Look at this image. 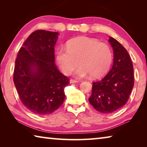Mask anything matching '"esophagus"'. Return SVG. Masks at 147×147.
<instances>
[{
    "label": "esophagus",
    "mask_w": 147,
    "mask_h": 147,
    "mask_svg": "<svg viewBox=\"0 0 147 147\" xmlns=\"http://www.w3.org/2000/svg\"><path fill=\"white\" fill-rule=\"evenodd\" d=\"M69 82H70V84H74V83L78 82V81H76V80H73V79H71Z\"/></svg>",
    "instance_id": "obj_1"
}]
</instances>
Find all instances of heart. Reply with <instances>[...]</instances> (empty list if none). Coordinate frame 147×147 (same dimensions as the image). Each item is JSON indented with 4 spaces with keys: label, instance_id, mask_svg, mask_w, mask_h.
Here are the masks:
<instances>
[{
    "label": "heart",
    "instance_id": "heart-1",
    "mask_svg": "<svg viewBox=\"0 0 147 147\" xmlns=\"http://www.w3.org/2000/svg\"><path fill=\"white\" fill-rule=\"evenodd\" d=\"M66 46L57 49L55 53L57 63L65 74L71 73L78 63L74 76L83 78L90 74L92 78H98L108 71L112 61L109 47L96 39L78 37L69 40Z\"/></svg>",
    "mask_w": 147,
    "mask_h": 147
}]
</instances>
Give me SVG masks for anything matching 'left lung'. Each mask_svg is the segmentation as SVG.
<instances>
[{
	"label": "left lung",
	"mask_w": 147,
	"mask_h": 147,
	"mask_svg": "<svg viewBox=\"0 0 147 147\" xmlns=\"http://www.w3.org/2000/svg\"><path fill=\"white\" fill-rule=\"evenodd\" d=\"M113 51V63L109 73L100 81L93 82L89 102L102 113H111L127 102L134 87L132 62L126 49L109 37Z\"/></svg>",
	"instance_id": "obj_1"
}]
</instances>
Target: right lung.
Wrapping results in <instances>:
<instances>
[{
	"label": "right lung",
	"instance_id": "add662e5",
	"mask_svg": "<svg viewBox=\"0 0 147 147\" xmlns=\"http://www.w3.org/2000/svg\"><path fill=\"white\" fill-rule=\"evenodd\" d=\"M58 32L43 30L30 35L17 56L13 82L26 108L39 115L53 113L63 104L69 79L54 61Z\"/></svg>",
	"mask_w": 147,
	"mask_h": 147
}]
</instances>
